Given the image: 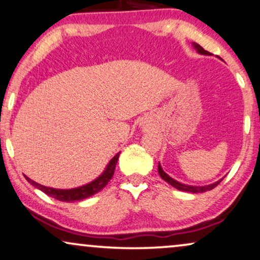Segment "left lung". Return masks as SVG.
I'll return each mask as SVG.
<instances>
[{
	"mask_svg": "<svg viewBox=\"0 0 260 260\" xmlns=\"http://www.w3.org/2000/svg\"><path fill=\"white\" fill-rule=\"evenodd\" d=\"M193 46L195 49H197V52L199 54H203V55H210V52H207V50H205L203 47L199 46L198 43H193ZM158 172L160 175V177H161L164 181L168 182L169 184H171L172 187H175L176 189H178V190H182V191H189V193H204V191H207V190H211V189H213L214 187H217V185L219 184V182L222 181H217L214 182L212 184H208V185H204V187H195V185H188V184H183V183H179V182L176 181V179L171 178L168 174H165L164 170L161 169V166L160 164L158 165Z\"/></svg>",
	"mask_w": 260,
	"mask_h": 260,
	"instance_id": "obj_1",
	"label": "left lung"
}]
</instances>
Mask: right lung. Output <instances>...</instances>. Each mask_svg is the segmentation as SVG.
I'll use <instances>...</instances> for the list:
<instances>
[{"instance_id": "right-lung-1", "label": "right lung", "mask_w": 260, "mask_h": 260, "mask_svg": "<svg viewBox=\"0 0 260 260\" xmlns=\"http://www.w3.org/2000/svg\"><path fill=\"white\" fill-rule=\"evenodd\" d=\"M118 158H119V153H117V154L111 159V161L108 162L107 166H106L105 171L102 172L98 178L94 179V181L90 182V183L84 184L78 188L55 189V188L44 187V185L38 184L35 181H32V179L26 177V176H25V178H26L28 183H31L34 187L40 189V190L43 191V193H46L47 195H49V197L56 199V200L67 201V203H71V201H79V200H83V199L91 197V195H94L96 193H99L102 188H105L106 185H107L108 182L111 181V178L113 177L115 165H117L118 162Z\"/></svg>"}]
</instances>
